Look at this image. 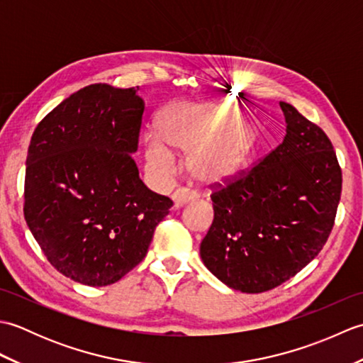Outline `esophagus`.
<instances>
[{
  "label": "esophagus",
  "mask_w": 363,
  "mask_h": 363,
  "mask_svg": "<svg viewBox=\"0 0 363 363\" xmlns=\"http://www.w3.org/2000/svg\"><path fill=\"white\" fill-rule=\"evenodd\" d=\"M172 199H173L174 209H179V207H182L184 204L190 203L191 199H194V196H191L190 191L186 190V189H177L174 194L172 195Z\"/></svg>",
  "instance_id": "1"
}]
</instances>
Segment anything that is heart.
Returning a JSON list of instances; mask_svg holds the SVG:
<instances>
[{
	"label": "heart",
	"instance_id": "b5f03b06",
	"mask_svg": "<svg viewBox=\"0 0 363 363\" xmlns=\"http://www.w3.org/2000/svg\"><path fill=\"white\" fill-rule=\"evenodd\" d=\"M257 137L256 125L233 104L181 99L162 112L159 129L145 134L146 168L167 179L177 167L173 150L184 151L198 179L220 182L240 172Z\"/></svg>",
	"mask_w": 363,
	"mask_h": 363
}]
</instances>
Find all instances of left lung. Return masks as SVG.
I'll list each match as a JSON object with an SVG mask.
<instances>
[{
	"instance_id": "left-lung-1",
	"label": "left lung",
	"mask_w": 363,
	"mask_h": 363,
	"mask_svg": "<svg viewBox=\"0 0 363 363\" xmlns=\"http://www.w3.org/2000/svg\"><path fill=\"white\" fill-rule=\"evenodd\" d=\"M287 134L259 164L211 186L201 259L228 287L272 290L318 256L334 228L342 168L320 126L281 101Z\"/></svg>"
}]
</instances>
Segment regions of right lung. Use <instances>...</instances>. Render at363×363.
<instances>
[{
    "mask_svg": "<svg viewBox=\"0 0 363 363\" xmlns=\"http://www.w3.org/2000/svg\"><path fill=\"white\" fill-rule=\"evenodd\" d=\"M138 87L91 84L38 123L26 159L25 220L50 264L90 287L120 281L148 252L173 201L142 182Z\"/></svg>",
    "mask_w": 363,
    "mask_h": 363,
    "instance_id": "1",
    "label": "right lung"
}]
</instances>
